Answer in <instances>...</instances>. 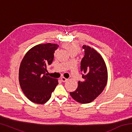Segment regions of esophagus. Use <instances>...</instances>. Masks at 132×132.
Listing matches in <instances>:
<instances>
[{"mask_svg":"<svg viewBox=\"0 0 132 132\" xmlns=\"http://www.w3.org/2000/svg\"><path fill=\"white\" fill-rule=\"evenodd\" d=\"M61 79L62 80V81L63 82H66L67 80H68V79H66V78H64V77H62Z\"/></svg>","mask_w":132,"mask_h":132,"instance_id":"34e87169","label":"esophagus"}]
</instances>
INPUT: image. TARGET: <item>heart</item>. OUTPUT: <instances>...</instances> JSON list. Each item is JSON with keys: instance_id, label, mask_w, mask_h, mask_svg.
Wrapping results in <instances>:
<instances>
[{"instance_id": "obj_1", "label": "heart", "mask_w": 132, "mask_h": 132, "mask_svg": "<svg viewBox=\"0 0 132 132\" xmlns=\"http://www.w3.org/2000/svg\"><path fill=\"white\" fill-rule=\"evenodd\" d=\"M63 47L66 49L67 51L71 54L76 53L77 54L80 51V47L79 45L75 43L71 44H64L63 45Z\"/></svg>"}]
</instances>
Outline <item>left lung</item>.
<instances>
[{"label": "left lung", "instance_id": "left-lung-1", "mask_svg": "<svg viewBox=\"0 0 132 132\" xmlns=\"http://www.w3.org/2000/svg\"><path fill=\"white\" fill-rule=\"evenodd\" d=\"M84 56L81 61V71L84 81L78 82V87L70 93L73 99L81 104L94 101L101 94L108 80V73L103 58L93 48L83 45Z\"/></svg>", "mask_w": 132, "mask_h": 132}]
</instances>
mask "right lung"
Instances as JSON below:
<instances>
[{"label": "right lung", "mask_w": 132, "mask_h": 132, "mask_svg": "<svg viewBox=\"0 0 132 132\" xmlns=\"http://www.w3.org/2000/svg\"><path fill=\"white\" fill-rule=\"evenodd\" d=\"M58 47V45L51 43L37 45L27 52L21 62L20 85L28 99L34 103L47 102L58 84L57 80L45 74Z\"/></svg>", "instance_id": "right-lung-1"}]
</instances>
